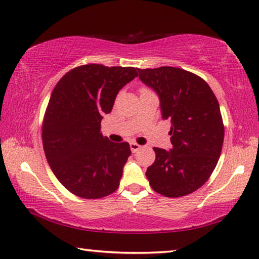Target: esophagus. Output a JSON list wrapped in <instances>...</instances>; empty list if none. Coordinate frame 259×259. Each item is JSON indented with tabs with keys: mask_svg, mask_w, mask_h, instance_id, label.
<instances>
[{
	"mask_svg": "<svg viewBox=\"0 0 259 259\" xmlns=\"http://www.w3.org/2000/svg\"><path fill=\"white\" fill-rule=\"evenodd\" d=\"M140 147H142V146L138 145L137 143H130V148H131V152H133V153L137 152L138 149H140Z\"/></svg>",
	"mask_w": 259,
	"mask_h": 259,
	"instance_id": "1",
	"label": "esophagus"
}]
</instances>
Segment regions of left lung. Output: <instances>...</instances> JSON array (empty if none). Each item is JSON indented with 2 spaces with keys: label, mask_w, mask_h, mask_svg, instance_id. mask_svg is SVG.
Segmentation results:
<instances>
[{
  "label": "left lung",
  "mask_w": 259,
  "mask_h": 259,
  "mask_svg": "<svg viewBox=\"0 0 259 259\" xmlns=\"http://www.w3.org/2000/svg\"><path fill=\"white\" fill-rule=\"evenodd\" d=\"M158 95L163 120L171 122L172 148L154 147L146 171L150 187L165 197L189 195L204 185L219 162L224 125L219 102L204 79L180 68L138 69Z\"/></svg>",
  "instance_id": "8db88e82"
}]
</instances>
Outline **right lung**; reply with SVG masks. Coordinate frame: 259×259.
Returning <instances> with one entry per match:
<instances>
[{"instance_id": "add662e5", "label": "right lung", "mask_w": 259, "mask_h": 259, "mask_svg": "<svg viewBox=\"0 0 259 259\" xmlns=\"http://www.w3.org/2000/svg\"><path fill=\"white\" fill-rule=\"evenodd\" d=\"M137 71L81 65L65 73L52 92L41 130L43 147L55 177L73 195L97 199L119 188L130 146L103 137L101 121Z\"/></svg>"}]
</instances>
